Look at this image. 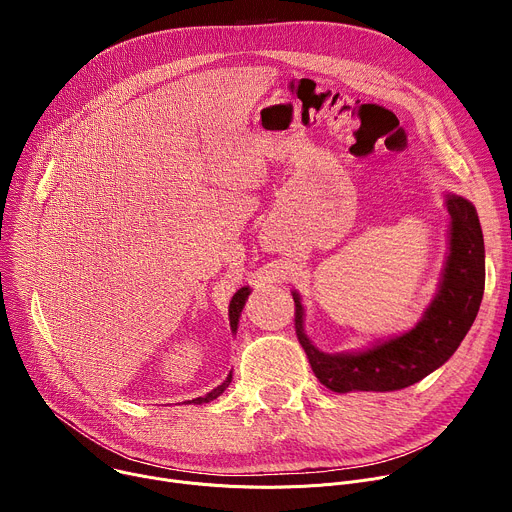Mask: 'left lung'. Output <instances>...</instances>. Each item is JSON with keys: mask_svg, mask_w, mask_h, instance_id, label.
Returning a JSON list of instances; mask_svg holds the SVG:
<instances>
[{"mask_svg": "<svg viewBox=\"0 0 512 512\" xmlns=\"http://www.w3.org/2000/svg\"><path fill=\"white\" fill-rule=\"evenodd\" d=\"M450 212V253L440 289L423 318L409 332L360 352L326 354L304 332L298 291L296 334L318 381L334 393L399 391L419 383L458 350L476 320L484 294V239L476 208L462 196L446 194Z\"/></svg>", "mask_w": 512, "mask_h": 512, "instance_id": "8db88e82", "label": "left lung"}]
</instances>
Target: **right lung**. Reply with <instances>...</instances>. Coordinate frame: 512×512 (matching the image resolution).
Listing matches in <instances>:
<instances>
[{
	"mask_svg": "<svg viewBox=\"0 0 512 512\" xmlns=\"http://www.w3.org/2000/svg\"><path fill=\"white\" fill-rule=\"evenodd\" d=\"M247 296H249V287H241V289L237 291V294L233 296V300H231V306H229V320H231V330H233V332H237L239 316H241V312H243V306H245ZM231 379H233V375L229 373V377H227V381H225L223 385H218L216 389H212V391H210V393H206L204 397H196V399H192V401H188V403L200 405V403H208V401L216 399L218 395H223V393H225V389L229 387Z\"/></svg>",
	"mask_w": 512,
	"mask_h": 512,
	"instance_id": "1",
	"label": "right lung"
}]
</instances>
